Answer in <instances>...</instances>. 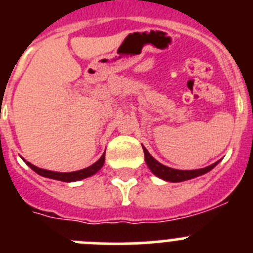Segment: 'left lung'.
<instances>
[{
  "label": "left lung",
  "mask_w": 253,
  "mask_h": 253,
  "mask_svg": "<svg viewBox=\"0 0 253 253\" xmlns=\"http://www.w3.org/2000/svg\"><path fill=\"white\" fill-rule=\"evenodd\" d=\"M143 151H144V160H146V163L148 165L149 169L153 172L154 175L161 177L162 180L171 181V182H181V181H186L191 180L194 177H198V176H202L207 172H209L210 169H213L214 167L218 165V162L210 165V166L205 167V169H189V171H182V169H171V167H167L162 163L158 162L157 160H154L152 157L149 152L147 151L144 147H143Z\"/></svg>",
  "instance_id": "obj_1"
}]
</instances>
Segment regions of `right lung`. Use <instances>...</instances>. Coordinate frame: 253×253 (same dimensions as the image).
Here are the masks:
<instances>
[{
    "label": "right lung",
    "instance_id": "add662e5",
    "mask_svg": "<svg viewBox=\"0 0 253 253\" xmlns=\"http://www.w3.org/2000/svg\"><path fill=\"white\" fill-rule=\"evenodd\" d=\"M104 162H105V153L102 154L101 158H100L97 162L93 163L92 166L87 167V169H80V171H75V172H54V171H48V169H39V167L31 165L30 162H26V165H28L33 171H35L38 175L40 176H44V177H48V178H53V180L63 181V182H72V181L82 180V178H86L88 177V176L95 175L96 172L99 171V169L104 166Z\"/></svg>",
    "mask_w": 253,
    "mask_h": 253
}]
</instances>
